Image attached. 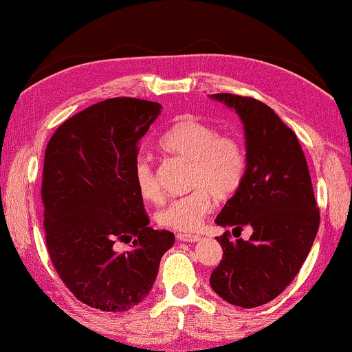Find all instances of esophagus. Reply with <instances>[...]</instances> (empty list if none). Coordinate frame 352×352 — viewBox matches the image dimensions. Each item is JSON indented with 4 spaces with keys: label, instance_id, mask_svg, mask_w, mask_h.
Segmentation results:
<instances>
[{
    "label": "esophagus",
    "instance_id": "esophagus-1",
    "mask_svg": "<svg viewBox=\"0 0 352 352\" xmlns=\"http://www.w3.org/2000/svg\"><path fill=\"white\" fill-rule=\"evenodd\" d=\"M177 239L182 240V242H197V240H199V235H195V234H177Z\"/></svg>",
    "mask_w": 352,
    "mask_h": 352
}]
</instances>
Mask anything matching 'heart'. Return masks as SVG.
<instances>
[{
  "label": "heart",
  "mask_w": 352,
  "mask_h": 352,
  "mask_svg": "<svg viewBox=\"0 0 352 352\" xmlns=\"http://www.w3.org/2000/svg\"><path fill=\"white\" fill-rule=\"evenodd\" d=\"M161 146L168 154L191 162L190 186L193 190L167 203L155 219L164 229L197 230L214 208V197L228 199L242 184L247 167L242 141L230 133H217L212 124L193 115H182L162 136ZM135 184L144 199H161L157 177L144 155L135 164Z\"/></svg>",
  "instance_id": "b5f03b06"
}]
</instances>
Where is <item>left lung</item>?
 Returning a JSON list of instances; mask_svg holds the SVG:
<instances>
[{
    "label": "left lung",
    "instance_id": "8db88e82",
    "mask_svg": "<svg viewBox=\"0 0 352 352\" xmlns=\"http://www.w3.org/2000/svg\"><path fill=\"white\" fill-rule=\"evenodd\" d=\"M234 109L245 130L247 167L242 184L224 204L216 224L240 237H217L221 263L209 284L229 304L253 309L273 300L291 284L314 245L320 211L299 140L263 102L234 94H212Z\"/></svg>",
    "mask_w": 352,
    "mask_h": 352
}]
</instances>
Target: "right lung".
Returning <instances> with one entry per match:
<instances>
[{
	"instance_id": "obj_1",
	"label": "right lung",
	"mask_w": 352,
	"mask_h": 352,
	"mask_svg": "<svg viewBox=\"0 0 352 352\" xmlns=\"http://www.w3.org/2000/svg\"><path fill=\"white\" fill-rule=\"evenodd\" d=\"M157 102L115 97L66 120L48 141L42 201L47 250L74 297L126 312L149 294L172 232L149 228L135 184L138 143ZM117 241L132 250L117 252Z\"/></svg>"
}]
</instances>
